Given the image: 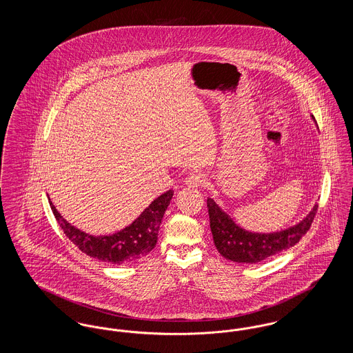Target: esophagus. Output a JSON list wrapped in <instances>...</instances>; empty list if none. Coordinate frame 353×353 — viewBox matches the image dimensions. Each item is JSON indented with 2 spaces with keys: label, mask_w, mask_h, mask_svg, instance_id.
<instances>
[{
  "label": "esophagus",
  "mask_w": 353,
  "mask_h": 353,
  "mask_svg": "<svg viewBox=\"0 0 353 353\" xmlns=\"http://www.w3.org/2000/svg\"><path fill=\"white\" fill-rule=\"evenodd\" d=\"M205 174L201 173V172H192L188 177H186V180H185V184L188 185V186H192V188H199V186H201L202 184H205Z\"/></svg>",
  "instance_id": "1"
}]
</instances>
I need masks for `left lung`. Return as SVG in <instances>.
<instances>
[{
    "instance_id": "obj_1",
    "label": "left lung",
    "mask_w": 353,
    "mask_h": 353,
    "mask_svg": "<svg viewBox=\"0 0 353 353\" xmlns=\"http://www.w3.org/2000/svg\"><path fill=\"white\" fill-rule=\"evenodd\" d=\"M311 119L316 124L314 115H311ZM208 210L213 241L219 254L238 263H258L298 243L310 229L318 210V203L298 223L270 233L243 229L213 199H208Z\"/></svg>"
}]
</instances>
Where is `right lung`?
Listing matches in <instances>:
<instances>
[{"label": "right lung", "instance_id": "obj_1", "mask_svg": "<svg viewBox=\"0 0 353 353\" xmlns=\"http://www.w3.org/2000/svg\"><path fill=\"white\" fill-rule=\"evenodd\" d=\"M173 190L159 196L134 222L114 234H87L61 216L50 199L51 210L68 239L84 254L112 265H124L141 259L157 243L161 219L173 197Z\"/></svg>", "mask_w": 353, "mask_h": 353}]
</instances>
